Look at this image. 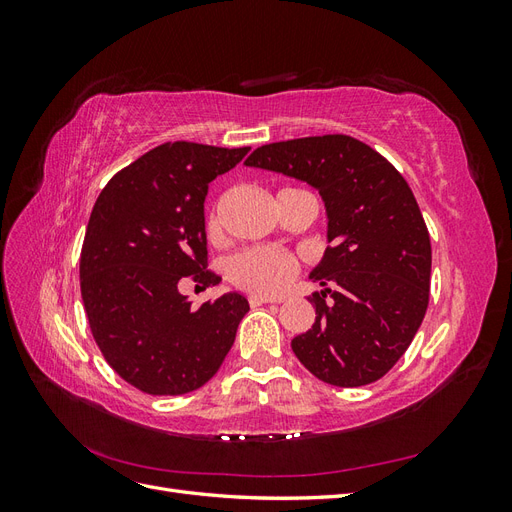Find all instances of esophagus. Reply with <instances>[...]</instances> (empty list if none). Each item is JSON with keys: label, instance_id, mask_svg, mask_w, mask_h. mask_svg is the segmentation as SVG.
Instances as JSON below:
<instances>
[{"label": "esophagus", "instance_id": "34e87169", "mask_svg": "<svg viewBox=\"0 0 512 512\" xmlns=\"http://www.w3.org/2000/svg\"><path fill=\"white\" fill-rule=\"evenodd\" d=\"M247 301H250L252 307H256V305H262V303H277V301H282V299L267 297V294H250V297H247Z\"/></svg>", "mask_w": 512, "mask_h": 512}]
</instances>
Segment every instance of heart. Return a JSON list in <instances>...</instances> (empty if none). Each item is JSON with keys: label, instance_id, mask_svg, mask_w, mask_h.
I'll return each mask as SVG.
<instances>
[{"label": "heart", "instance_id": "b5f03b06", "mask_svg": "<svg viewBox=\"0 0 512 512\" xmlns=\"http://www.w3.org/2000/svg\"><path fill=\"white\" fill-rule=\"evenodd\" d=\"M207 232L211 237L220 235L218 211L207 218ZM226 273L232 284L254 294H275L284 290L297 273V262L275 247H247L226 262Z\"/></svg>", "mask_w": 512, "mask_h": 512}]
</instances>
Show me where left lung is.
I'll return each instance as SVG.
<instances>
[{
  "label": "left lung",
  "instance_id": "obj_1",
  "mask_svg": "<svg viewBox=\"0 0 512 512\" xmlns=\"http://www.w3.org/2000/svg\"><path fill=\"white\" fill-rule=\"evenodd\" d=\"M245 166L309 183L327 209L329 247L309 277L333 288L309 297L316 322L292 339V352L333 386L380 380L412 344L429 303L431 243L410 185L346 134L262 145Z\"/></svg>",
  "mask_w": 512,
  "mask_h": 512
}]
</instances>
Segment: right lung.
Returning a JSON list of instances; mask_svg holds the SVG:
<instances>
[{
    "label": "right lung",
    "instance_id": "add662e5",
    "mask_svg": "<svg viewBox=\"0 0 512 512\" xmlns=\"http://www.w3.org/2000/svg\"><path fill=\"white\" fill-rule=\"evenodd\" d=\"M250 147L164 143L106 183L81 250V294L106 363L149 395H183L209 382L235 344L250 303L226 292L198 309L179 292L207 271L209 183Z\"/></svg>",
    "mask_w": 512,
    "mask_h": 512
}]
</instances>
